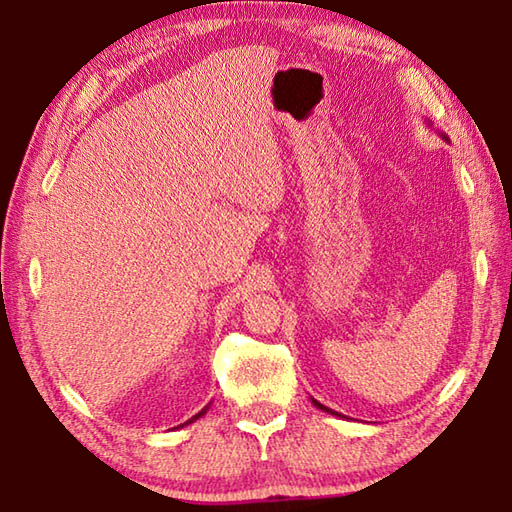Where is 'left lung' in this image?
I'll use <instances>...</instances> for the list:
<instances>
[{
    "label": "left lung",
    "mask_w": 512,
    "mask_h": 512,
    "mask_svg": "<svg viewBox=\"0 0 512 512\" xmlns=\"http://www.w3.org/2000/svg\"><path fill=\"white\" fill-rule=\"evenodd\" d=\"M424 121H427V124H431V121L429 119H424ZM440 137H443V140H447V137L443 135V133H438ZM311 402H314V406H316V409H320V411H325V413H332V415H339V418H345V415H341V413H336V411H332V409H327V406H323V404H320L318 400H314V397H311Z\"/></svg>",
    "instance_id": "8db88e82"
}]
</instances>
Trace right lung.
Returning <instances> with one entry per match:
<instances>
[{
	"label": "right lung",
	"mask_w": 512,
	"mask_h": 512,
	"mask_svg": "<svg viewBox=\"0 0 512 512\" xmlns=\"http://www.w3.org/2000/svg\"><path fill=\"white\" fill-rule=\"evenodd\" d=\"M207 411H210V404H207V406H205V409H201V411H198V413L194 415V418H189V420H187L185 424H180V427H187V424H192L194 420H198V418H203V415H205ZM176 429H178V427H176Z\"/></svg>",
	"instance_id": "obj_1"
}]
</instances>
